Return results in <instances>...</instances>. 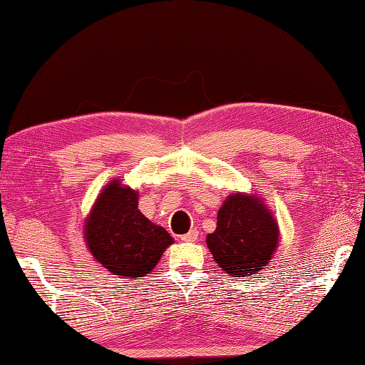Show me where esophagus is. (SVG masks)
<instances>
[{"mask_svg":"<svg viewBox=\"0 0 365 365\" xmlns=\"http://www.w3.org/2000/svg\"><path fill=\"white\" fill-rule=\"evenodd\" d=\"M197 235H199L197 229H191V230L188 232V234L182 235L180 238L183 240V242H196V240H197Z\"/></svg>","mask_w":365,"mask_h":365,"instance_id":"esophagus-1","label":"esophagus"}]
</instances>
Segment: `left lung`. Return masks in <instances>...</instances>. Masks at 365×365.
<instances>
[{"mask_svg": "<svg viewBox=\"0 0 365 365\" xmlns=\"http://www.w3.org/2000/svg\"><path fill=\"white\" fill-rule=\"evenodd\" d=\"M279 243V227L259 196L234 192L218 210L207 246L220 268L232 277L255 274L267 267Z\"/></svg>", "mask_w": 365, "mask_h": 365, "instance_id": "left-lung-1", "label": "left lung"}]
</instances>
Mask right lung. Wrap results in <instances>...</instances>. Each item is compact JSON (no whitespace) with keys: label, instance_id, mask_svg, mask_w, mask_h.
Masks as SVG:
<instances>
[{"label":"right lung","instance_id":"right-lung-1","mask_svg":"<svg viewBox=\"0 0 365 365\" xmlns=\"http://www.w3.org/2000/svg\"><path fill=\"white\" fill-rule=\"evenodd\" d=\"M139 192L113 180L100 192L84 222L92 257L122 279H141L157 267L174 238L139 212Z\"/></svg>","mask_w":365,"mask_h":365}]
</instances>
